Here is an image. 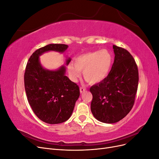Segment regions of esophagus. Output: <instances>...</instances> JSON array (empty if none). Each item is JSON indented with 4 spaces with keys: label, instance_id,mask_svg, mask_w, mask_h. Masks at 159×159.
I'll use <instances>...</instances> for the list:
<instances>
[{
    "label": "esophagus",
    "instance_id": "esophagus-1",
    "mask_svg": "<svg viewBox=\"0 0 159 159\" xmlns=\"http://www.w3.org/2000/svg\"><path fill=\"white\" fill-rule=\"evenodd\" d=\"M80 93H83L84 91H85V88L84 87H83V86H81V87L80 88Z\"/></svg>",
    "mask_w": 159,
    "mask_h": 159
}]
</instances>
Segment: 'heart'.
I'll list each match as a JSON object with an SVG mask.
<instances>
[{
  "label": "heart",
  "mask_w": 159,
  "mask_h": 159,
  "mask_svg": "<svg viewBox=\"0 0 159 159\" xmlns=\"http://www.w3.org/2000/svg\"><path fill=\"white\" fill-rule=\"evenodd\" d=\"M113 61L112 53L107 49L91 52L78 56L68 66L72 80L75 81L83 71L85 80L91 84H98L107 78Z\"/></svg>",
  "instance_id": "1"
}]
</instances>
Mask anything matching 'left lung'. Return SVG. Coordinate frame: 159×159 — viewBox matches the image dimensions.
Returning a JSON list of instances; mask_svg holds the SVG:
<instances>
[{"label": "left lung", "instance_id": "left-lung-1", "mask_svg": "<svg viewBox=\"0 0 159 159\" xmlns=\"http://www.w3.org/2000/svg\"><path fill=\"white\" fill-rule=\"evenodd\" d=\"M115 59L109 75L90 88L93 99L91 110L98 121L115 123L133 108L139 83L137 65L125 49L113 46Z\"/></svg>", "mask_w": 159, "mask_h": 159}]
</instances>
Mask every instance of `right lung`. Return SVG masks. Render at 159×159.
I'll return each instance as SVG.
<instances>
[{
  "mask_svg": "<svg viewBox=\"0 0 159 159\" xmlns=\"http://www.w3.org/2000/svg\"><path fill=\"white\" fill-rule=\"evenodd\" d=\"M68 46L50 44L36 50L30 57L25 72V87L32 109L42 121L57 124L68 120L80 96L79 86L64 75L66 68L48 71L42 68L39 56L50 50L63 52ZM71 60H67L68 64Z\"/></svg>",
  "mask_w": 159,
  "mask_h": 159,
  "instance_id": "obj_1",
  "label": "right lung"
}]
</instances>
